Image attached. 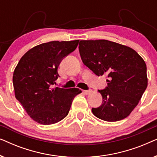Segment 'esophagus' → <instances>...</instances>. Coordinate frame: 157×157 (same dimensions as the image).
Listing matches in <instances>:
<instances>
[{
  "mask_svg": "<svg viewBox=\"0 0 157 157\" xmlns=\"http://www.w3.org/2000/svg\"><path fill=\"white\" fill-rule=\"evenodd\" d=\"M83 92H84L86 94H90L92 93V90H91V89L85 90V91H83Z\"/></svg>",
  "mask_w": 157,
  "mask_h": 157,
  "instance_id": "1",
  "label": "esophagus"
}]
</instances>
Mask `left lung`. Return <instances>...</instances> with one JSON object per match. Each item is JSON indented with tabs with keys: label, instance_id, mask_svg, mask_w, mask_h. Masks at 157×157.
Returning <instances> with one entry per match:
<instances>
[{
	"label": "left lung",
	"instance_id": "obj_1",
	"mask_svg": "<svg viewBox=\"0 0 157 157\" xmlns=\"http://www.w3.org/2000/svg\"><path fill=\"white\" fill-rule=\"evenodd\" d=\"M78 49L84 65L98 76L109 78L107 86L98 90L102 104L92 112L106 121L125 119L147 87L144 61L134 49L108 40H81Z\"/></svg>",
	"mask_w": 157,
	"mask_h": 157
}]
</instances>
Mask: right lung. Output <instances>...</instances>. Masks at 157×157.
I'll use <instances>...</instances> for the list:
<instances>
[{"label": "right lung", "instance_id": "right-lung-1", "mask_svg": "<svg viewBox=\"0 0 157 157\" xmlns=\"http://www.w3.org/2000/svg\"><path fill=\"white\" fill-rule=\"evenodd\" d=\"M78 42L38 45L23 56L15 68L13 83L16 99L38 123L49 125L61 121L69 112L75 96L81 93L76 88H53L59 77V64L76 48Z\"/></svg>", "mask_w": 157, "mask_h": 157}]
</instances>
